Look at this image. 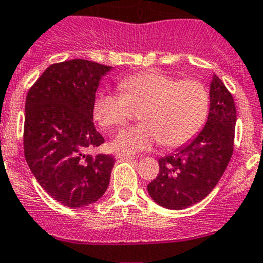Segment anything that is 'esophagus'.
Instances as JSON below:
<instances>
[{
	"label": "esophagus",
	"instance_id": "34e87169",
	"mask_svg": "<svg viewBox=\"0 0 263 263\" xmlns=\"http://www.w3.org/2000/svg\"><path fill=\"white\" fill-rule=\"evenodd\" d=\"M117 159H126V160H132V159H135L134 155H128V154H121L118 153L116 155Z\"/></svg>",
	"mask_w": 263,
	"mask_h": 263
}]
</instances>
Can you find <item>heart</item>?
I'll list each match as a JSON object with an SVG mask.
<instances>
[{"label":"heart","instance_id":"1","mask_svg":"<svg viewBox=\"0 0 263 263\" xmlns=\"http://www.w3.org/2000/svg\"><path fill=\"white\" fill-rule=\"evenodd\" d=\"M118 92L95 99L94 117L105 129L123 128L141 108L139 126L122 132L113 145L124 153L148 150L155 144L174 148L192 141L208 119L210 97L197 79H179L163 71H144L122 79Z\"/></svg>","mask_w":263,"mask_h":263}]
</instances>
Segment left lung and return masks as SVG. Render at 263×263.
I'll use <instances>...</instances> for the list:
<instances>
[{
	"label": "left lung",
	"mask_w": 263,
	"mask_h": 263,
	"mask_svg": "<svg viewBox=\"0 0 263 263\" xmlns=\"http://www.w3.org/2000/svg\"><path fill=\"white\" fill-rule=\"evenodd\" d=\"M235 121L237 109L232 92L214 75L205 127L176 154L159 159L158 177L147 184L151 198L172 210H183L203 200L232 158Z\"/></svg>",
	"instance_id": "8db88e82"
}]
</instances>
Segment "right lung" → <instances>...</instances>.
Returning <instances> with one entry per match:
<instances>
[{
    "mask_svg": "<svg viewBox=\"0 0 263 263\" xmlns=\"http://www.w3.org/2000/svg\"><path fill=\"white\" fill-rule=\"evenodd\" d=\"M110 66L86 60L53 63L29 89L24 154L44 191L68 208H82L107 191L112 155H86L104 137L92 122L95 92Z\"/></svg>",
    "mask_w": 263,
    "mask_h": 263,
    "instance_id": "add662e5",
    "label": "right lung"
}]
</instances>
